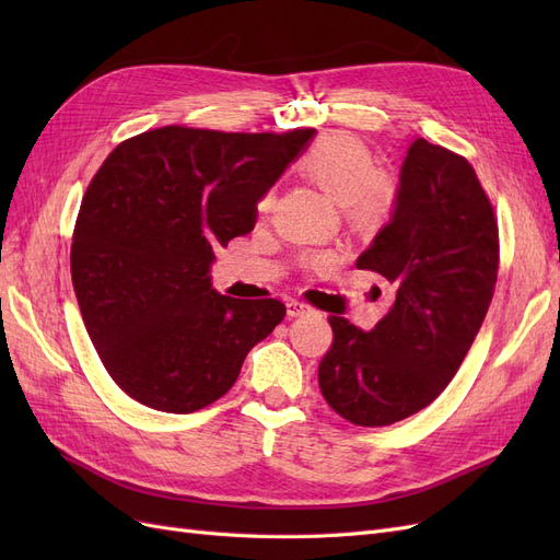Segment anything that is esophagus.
<instances>
[{
	"label": "esophagus",
	"mask_w": 560,
	"mask_h": 560,
	"mask_svg": "<svg viewBox=\"0 0 560 560\" xmlns=\"http://www.w3.org/2000/svg\"><path fill=\"white\" fill-rule=\"evenodd\" d=\"M311 311H313V308L308 306V303L296 301V299H290V301H287V315H290V317L306 315V313H311Z\"/></svg>",
	"instance_id": "esophagus-1"
}]
</instances>
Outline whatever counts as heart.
<instances>
[{
	"label": "heart",
	"instance_id": "obj_1",
	"mask_svg": "<svg viewBox=\"0 0 560 560\" xmlns=\"http://www.w3.org/2000/svg\"><path fill=\"white\" fill-rule=\"evenodd\" d=\"M296 171L341 206V214L352 231L369 233L381 229L397 206V182L387 173L376 171L371 149L354 135H322L299 156ZM270 206H273L270 194L257 200L261 214H266ZM319 261L322 259H311V264Z\"/></svg>",
	"mask_w": 560,
	"mask_h": 560
}]
</instances>
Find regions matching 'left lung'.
<instances>
[{"label":"left lung","instance_id":"obj_1","mask_svg":"<svg viewBox=\"0 0 560 560\" xmlns=\"http://www.w3.org/2000/svg\"><path fill=\"white\" fill-rule=\"evenodd\" d=\"M498 217L469 161L418 138L401 165L389 224L360 270L393 284L395 306L371 331L329 315L322 397L360 428H385L432 404L460 369L493 301Z\"/></svg>","mask_w":560,"mask_h":560}]
</instances>
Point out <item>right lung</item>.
I'll return each instance as SVG.
<instances>
[{"label":"right lung","instance_id":"obj_1","mask_svg":"<svg viewBox=\"0 0 560 560\" xmlns=\"http://www.w3.org/2000/svg\"><path fill=\"white\" fill-rule=\"evenodd\" d=\"M165 126L124 140L83 194L72 282L91 341L128 397L194 413L224 397L287 308L212 290L214 249L254 229L257 200L311 138Z\"/></svg>","mask_w":560,"mask_h":560}]
</instances>
